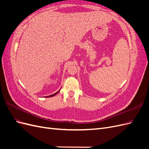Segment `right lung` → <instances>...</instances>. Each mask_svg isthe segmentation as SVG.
I'll use <instances>...</instances> for the list:
<instances>
[{
  "mask_svg": "<svg viewBox=\"0 0 149 149\" xmlns=\"http://www.w3.org/2000/svg\"><path fill=\"white\" fill-rule=\"evenodd\" d=\"M60 92V90L59 91H58V92H56V93H55V94H52V95H50V96H47V97H53V96H55L56 94H57L58 93Z\"/></svg>",
  "mask_w": 149,
  "mask_h": 149,
  "instance_id": "right-lung-1",
  "label": "right lung"
}]
</instances>
